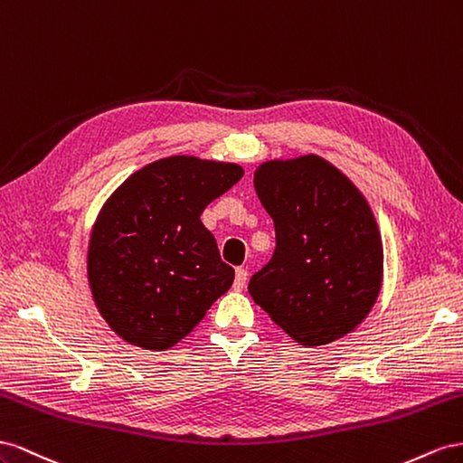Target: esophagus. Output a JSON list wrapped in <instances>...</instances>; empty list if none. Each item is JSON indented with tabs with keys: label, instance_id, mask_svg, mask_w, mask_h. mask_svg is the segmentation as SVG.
Listing matches in <instances>:
<instances>
[{
	"label": "esophagus",
	"instance_id": "esophagus-1",
	"mask_svg": "<svg viewBox=\"0 0 463 463\" xmlns=\"http://www.w3.org/2000/svg\"><path fill=\"white\" fill-rule=\"evenodd\" d=\"M246 279H248V271L244 268H236L234 273V288L242 290L246 287Z\"/></svg>",
	"mask_w": 463,
	"mask_h": 463
}]
</instances>
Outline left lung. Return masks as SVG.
<instances>
[{"instance_id":"8db88e82","label":"left lung","mask_w":463,"mask_h":463,"mask_svg":"<svg viewBox=\"0 0 463 463\" xmlns=\"http://www.w3.org/2000/svg\"><path fill=\"white\" fill-rule=\"evenodd\" d=\"M254 188L275 224V252L248 293L300 345L347 335L378 298L384 250L354 184L322 156L268 161Z\"/></svg>"}]
</instances>
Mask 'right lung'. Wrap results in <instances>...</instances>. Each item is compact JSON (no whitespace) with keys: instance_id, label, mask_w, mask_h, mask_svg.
<instances>
[{"instance_id":"1","label":"right lung","mask_w":463,"mask_h":463,"mask_svg":"<svg viewBox=\"0 0 463 463\" xmlns=\"http://www.w3.org/2000/svg\"><path fill=\"white\" fill-rule=\"evenodd\" d=\"M242 175L232 163L166 156L131 175L102 205L87 275L100 316L124 341L175 347L231 288L234 269L200 217Z\"/></svg>"}]
</instances>
